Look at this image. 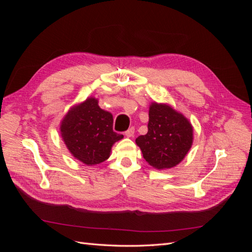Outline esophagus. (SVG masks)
I'll list each match as a JSON object with an SVG mask.
<instances>
[{"instance_id": "1", "label": "esophagus", "mask_w": 252, "mask_h": 252, "mask_svg": "<svg viewBox=\"0 0 252 252\" xmlns=\"http://www.w3.org/2000/svg\"><path fill=\"white\" fill-rule=\"evenodd\" d=\"M133 134H134V128L133 127L129 128L127 131H125V135L127 136V138H131V136H133Z\"/></svg>"}]
</instances>
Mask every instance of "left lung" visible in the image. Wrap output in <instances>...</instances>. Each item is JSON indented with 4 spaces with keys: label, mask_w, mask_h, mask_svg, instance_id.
<instances>
[{
    "label": "left lung",
    "mask_w": 252,
    "mask_h": 252,
    "mask_svg": "<svg viewBox=\"0 0 252 252\" xmlns=\"http://www.w3.org/2000/svg\"><path fill=\"white\" fill-rule=\"evenodd\" d=\"M193 128L182 113L167 104L151 103L148 132L135 139L143 158L156 169L180 164L191 148Z\"/></svg>",
    "instance_id": "8db88e82"
}]
</instances>
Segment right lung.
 Masks as SVG:
<instances>
[{
  "mask_svg": "<svg viewBox=\"0 0 252 252\" xmlns=\"http://www.w3.org/2000/svg\"><path fill=\"white\" fill-rule=\"evenodd\" d=\"M88 97L68 110L61 122V136L70 154L82 163L93 166L106 161L112 145L124 138L113 131L112 114Z\"/></svg>",
  "mask_w": 252,
  "mask_h": 252,
  "instance_id": "right-lung-1",
  "label": "right lung"
}]
</instances>
